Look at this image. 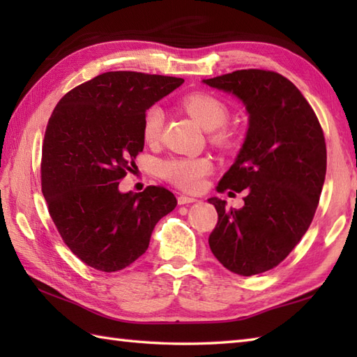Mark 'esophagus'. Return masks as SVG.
I'll list each match as a JSON object with an SVG mask.
<instances>
[{"mask_svg":"<svg viewBox=\"0 0 357 357\" xmlns=\"http://www.w3.org/2000/svg\"><path fill=\"white\" fill-rule=\"evenodd\" d=\"M192 202H196V199L190 198V196H185V195L178 196V204H179V206H185V204H192Z\"/></svg>","mask_w":357,"mask_h":357,"instance_id":"esophagus-1","label":"esophagus"}]
</instances>
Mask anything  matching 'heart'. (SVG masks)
I'll return each mask as SVG.
<instances>
[{"label": "heart", "instance_id": "heart-1", "mask_svg": "<svg viewBox=\"0 0 357 357\" xmlns=\"http://www.w3.org/2000/svg\"><path fill=\"white\" fill-rule=\"evenodd\" d=\"M183 105L188 115L198 121L204 128L215 130L211 135L215 144L221 147L231 146V135L225 128H221L229 119V109L221 100L208 93H190L183 100ZM162 121V110L158 105L150 107L142 121L144 139L147 142H156L161 136ZM211 169L213 165L207 158H173L162 164L161 172L169 183L183 188V190L195 192L201 187L202 179L207 176Z\"/></svg>", "mask_w": 357, "mask_h": 357}]
</instances>
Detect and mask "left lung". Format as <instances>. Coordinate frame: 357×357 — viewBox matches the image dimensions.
<instances>
[{
  "label": "left lung",
  "instance_id": "left-lung-1",
  "mask_svg": "<svg viewBox=\"0 0 357 357\" xmlns=\"http://www.w3.org/2000/svg\"><path fill=\"white\" fill-rule=\"evenodd\" d=\"M204 82L238 96L248 112L245 141L218 184L219 193L245 190L244 207L208 199L218 211L208 245L227 270L259 275L282 262L313 221L327 172L322 127L299 89L276 72L236 70Z\"/></svg>",
  "mask_w": 357,
  "mask_h": 357
}]
</instances>
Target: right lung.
I'll use <instances>...</instances> for the list:
<instances>
[{"mask_svg": "<svg viewBox=\"0 0 357 357\" xmlns=\"http://www.w3.org/2000/svg\"><path fill=\"white\" fill-rule=\"evenodd\" d=\"M183 78L105 72L67 92L45 128L41 188L52 221L75 256L112 273L146 253L155 225L176 207L161 185L121 193L144 149L146 110Z\"/></svg>", "mask_w": 357, "mask_h": 357, "instance_id": "right-lung-1", "label": "right lung"}]
</instances>
